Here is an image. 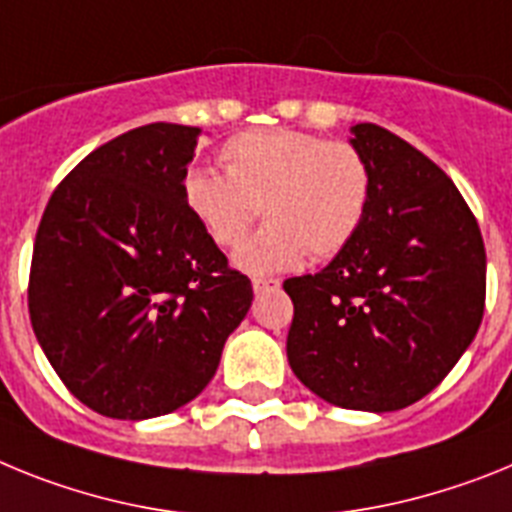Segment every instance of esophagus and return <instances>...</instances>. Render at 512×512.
I'll list each match as a JSON object with an SVG mask.
<instances>
[{
	"label": "esophagus",
	"mask_w": 512,
	"mask_h": 512,
	"mask_svg": "<svg viewBox=\"0 0 512 512\" xmlns=\"http://www.w3.org/2000/svg\"><path fill=\"white\" fill-rule=\"evenodd\" d=\"M252 288H255V293L275 291V288H281V281H278V278H255V281H252Z\"/></svg>",
	"instance_id": "1"
}]
</instances>
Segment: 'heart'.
<instances>
[{"label": "heart", "instance_id": "b5f03b06", "mask_svg": "<svg viewBox=\"0 0 512 512\" xmlns=\"http://www.w3.org/2000/svg\"><path fill=\"white\" fill-rule=\"evenodd\" d=\"M224 171L193 167L182 198L208 239L237 247L255 224H268L234 252L242 273L270 275L299 268L309 252L335 257L355 239L371 203V167L348 141L293 128L239 133L221 146Z\"/></svg>", "mask_w": 512, "mask_h": 512}]
</instances>
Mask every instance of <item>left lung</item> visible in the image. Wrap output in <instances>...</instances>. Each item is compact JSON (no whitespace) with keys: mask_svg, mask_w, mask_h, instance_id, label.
<instances>
[{"mask_svg":"<svg viewBox=\"0 0 512 512\" xmlns=\"http://www.w3.org/2000/svg\"><path fill=\"white\" fill-rule=\"evenodd\" d=\"M350 133L371 167L366 221L327 268L283 283L286 353L324 402L394 412L441 384L477 335L487 255L438 164L376 123Z\"/></svg>","mask_w":512,"mask_h":512,"instance_id":"8db88e82","label":"left lung"}]
</instances>
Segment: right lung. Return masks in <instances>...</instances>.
<instances>
[{
	"label": "right lung",
	"instance_id": "obj_1",
	"mask_svg": "<svg viewBox=\"0 0 512 512\" xmlns=\"http://www.w3.org/2000/svg\"><path fill=\"white\" fill-rule=\"evenodd\" d=\"M201 128L149 123L61 180L30 265L33 332L66 389L115 420L180 410L252 306L182 198Z\"/></svg>",
	"mask_w": 512,
	"mask_h": 512
}]
</instances>
